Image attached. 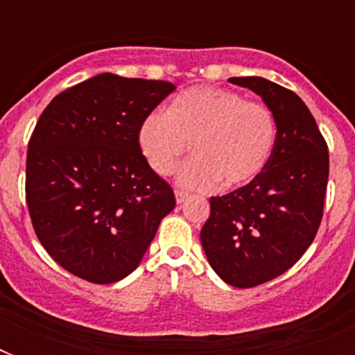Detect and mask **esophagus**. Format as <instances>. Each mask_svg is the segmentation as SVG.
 I'll use <instances>...</instances> for the list:
<instances>
[{
	"mask_svg": "<svg viewBox=\"0 0 355 355\" xmlns=\"http://www.w3.org/2000/svg\"><path fill=\"white\" fill-rule=\"evenodd\" d=\"M189 195L186 193V191H180V189H177V191H175V199H177V205H182L184 200L188 199Z\"/></svg>",
	"mask_w": 355,
	"mask_h": 355,
	"instance_id": "esophagus-1",
	"label": "esophagus"
}]
</instances>
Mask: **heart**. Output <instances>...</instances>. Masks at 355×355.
<instances>
[{
    "label": "heart",
    "mask_w": 355,
    "mask_h": 355,
    "mask_svg": "<svg viewBox=\"0 0 355 355\" xmlns=\"http://www.w3.org/2000/svg\"><path fill=\"white\" fill-rule=\"evenodd\" d=\"M189 144L195 156L177 175L182 188H239L263 171L275 150V116L236 92L195 86L178 94L166 114L153 112L139 123V150L162 177L175 171Z\"/></svg>",
    "instance_id": "heart-1"
}]
</instances>
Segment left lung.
I'll return each mask as SVG.
<instances>
[{"mask_svg":"<svg viewBox=\"0 0 355 355\" xmlns=\"http://www.w3.org/2000/svg\"><path fill=\"white\" fill-rule=\"evenodd\" d=\"M252 90L276 121L267 166L247 186L210 199L200 243L211 269L234 287H254L284 275L319 230L328 186V145L306 103L263 77H232Z\"/></svg>","mask_w":355,"mask_h":355,"instance_id":"obj_1","label":"left lung"}]
</instances>
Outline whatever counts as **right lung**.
I'll return each instance as SVG.
<instances>
[{
    "label": "right lung",
    "mask_w": 355,
    "mask_h": 355,
    "mask_svg": "<svg viewBox=\"0 0 355 355\" xmlns=\"http://www.w3.org/2000/svg\"><path fill=\"white\" fill-rule=\"evenodd\" d=\"M167 80L101 73L58 94L36 123L25 167L35 232L60 267L114 284L139 265L175 208L171 186L138 147V127Z\"/></svg>",
    "instance_id": "right-lung-1"
}]
</instances>
